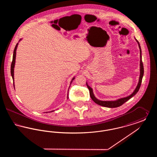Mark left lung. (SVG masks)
Masks as SVG:
<instances>
[{
    "mask_svg": "<svg viewBox=\"0 0 157 157\" xmlns=\"http://www.w3.org/2000/svg\"><path fill=\"white\" fill-rule=\"evenodd\" d=\"M136 41L137 42L138 46L140 48V78H139V81L138 83L134 90V91L129 95L127 97L122 98L118 99L116 101H101L98 99L97 98L95 97L94 92H93V90L90 87V86L88 85L87 82H86V86L88 87V88L90 90V97L91 98V99L94 101V102H95L98 105H99L101 106H105V107H107V108H117L121 106L122 105L124 104L125 102H126L127 101H128L129 99H131V98L133 97L136 94V93L138 92V90L140 88L141 85V82H142V77L144 75V67H143V63H142V56H141V46L140 45L139 42L135 39Z\"/></svg>",
    "mask_w": 157,
    "mask_h": 157,
    "instance_id": "obj_1",
    "label": "left lung"
}]
</instances>
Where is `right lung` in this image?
<instances>
[{"instance_id": "right-lung-1", "label": "right lung", "mask_w": 157, "mask_h": 157, "mask_svg": "<svg viewBox=\"0 0 157 157\" xmlns=\"http://www.w3.org/2000/svg\"><path fill=\"white\" fill-rule=\"evenodd\" d=\"M21 39H20L21 40ZM19 40V41H20ZM17 45H18V43L16 44V46H15V49H14V51H13V59H12V64H11V67H10V73H11V75H12V79H13V81L14 82V67H15V59H16V49H17ZM75 79V77H74L71 82L70 85L72 83V82L73 81V80H74ZM13 86H14V88H15V83L13 82ZM70 87V86H69ZM67 98H68V94H67ZM55 111H51L50 112H46V113L48 112H52Z\"/></svg>"}]
</instances>
